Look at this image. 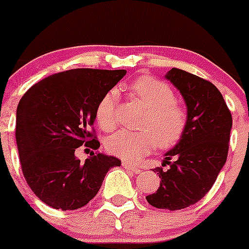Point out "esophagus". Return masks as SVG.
Instances as JSON below:
<instances>
[{
    "label": "esophagus",
    "mask_w": 249,
    "mask_h": 249,
    "mask_svg": "<svg viewBox=\"0 0 249 249\" xmlns=\"http://www.w3.org/2000/svg\"><path fill=\"white\" fill-rule=\"evenodd\" d=\"M122 166L123 168H126L127 170H129V172L134 173V174H138V173L141 172L140 168H137L136 165H133V164L129 163V161H122Z\"/></svg>",
    "instance_id": "34e87169"
}]
</instances>
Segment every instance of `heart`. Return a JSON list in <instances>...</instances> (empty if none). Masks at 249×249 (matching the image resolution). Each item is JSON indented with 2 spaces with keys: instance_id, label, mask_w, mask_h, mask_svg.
<instances>
[{
  "instance_id": "b5f03b06",
  "label": "heart",
  "mask_w": 249,
  "mask_h": 249,
  "mask_svg": "<svg viewBox=\"0 0 249 249\" xmlns=\"http://www.w3.org/2000/svg\"><path fill=\"white\" fill-rule=\"evenodd\" d=\"M134 99L145 107L141 120L142 131H118L109 137L106 148L111 154L137 161L159 147L169 148L179 142L184 134L188 116L184 107L175 102V93L169 85L150 76L136 79L131 85ZM117 90L107 91L96 107V120L105 131L116 126Z\"/></svg>"
}]
</instances>
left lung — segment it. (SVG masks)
Here are the masks:
<instances>
[{
    "label": "left lung",
    "mask_w": 249,
    "mask_h": 249,
    "mask_svg": "<svg viewBox=\"0 0 249 249\" xmlns=\"http://www.w3.org/2000/svg\"><path fill=\"white\" fill-rule=\"evenodd\" d=\"M165 79L179 90L188 109L184 134L156 168L160 185L145 196L157 209L181 210L201 200L217 179L229 153L232 116L218 89L207 80L173 68Z\"/></svg>",
    "instance_id": "left-lung-1"
}]
</instances>
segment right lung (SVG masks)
Here are the masks:
<instances>
[{"mask_svg":"<svg viewBox=\"0 0 249 249\" xmlns=\"http://www.w3.org/2000/svg\"><path fill=\"white\" fill-rule=\"evenodd\" d=\"M126 70L71 69L32 86L16 115V142L27 184L36 196L56 210L85 206L99 193L107 172L121 160L90 153L81 163L76 148L99 149L90 127L101 97Z\"/></svg>","mask_w":249,"mask_h":249,"instance_id":"right-lung-1","label":"right lung"}]
</instances>
